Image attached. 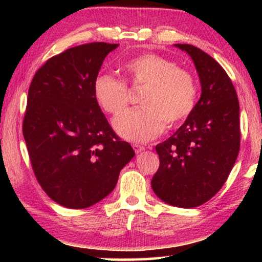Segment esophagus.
I'll return each instance as SVG.
<instances>
[{"instance_id": "1", "label": "esophagus", "mask_w": 262, "mask_h": 262, "mask_svg": "<svg viewBox=\"0 0 262 262\" xmlns=\"http://www.w3.org/2000/svg\"><path fill=\"white\" fill-rule=\"evenodd\" d=\"M132 148H134V150H135V152H136V154L141 152V151H143V150L145 149L144 146L141 145V144H137V143H135V144H132Z\"/></svg>"}]
</instances>
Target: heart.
Masks as SVG:
<instances>
[{"label":"heart","instance_id":"obj_1","mask_svg":"<svg viewBox=\"0 0 262 262\" xmlns=\"http://www.w3.org/2000/svg\"><path fill=\"white\" fill-rule=\"evenodd\" d=\"M127 80L144 84L141 94L143 107L128 111L114 120V128L121 137L148 142L163 131L166 123L175 126L193 112L196 102V85L192 75L177 67L171 60L155 53H144L123 66ZM98 105L105 112L117 117L128 103L125 82L99 75L93 83Z\"/></svg>","mask_w":262,"mask_h":262}]
</instances>
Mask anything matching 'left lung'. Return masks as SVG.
<instances>
[{
    "label": "left lung",
    "mask_w": 262,
    "mask_h": 262,
    "mask_svg": "<svg viewBox=\"0 0 262 262\" xmlns=\"http://www.w3.org/2000/svg\"><path fill=\"white\" fill-rule=\"evenodd\" d=\"M191 56L202 95L173 136L156 145L160 167L151 187L164 203L195 207L222 188L239 151V105L234 84L212 57L195 46L175 44Z\"/></svg>",
    "instance_id": "obj_1"
}]
</instances>
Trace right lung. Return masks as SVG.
Returning <instances> with one entry per match:
<instances>
[{
  "label": "right lung",
  "instance_id": "1",
  "mask_svg": "<svg viewBox=\"0 0 262 262\" xmlns=\"http://www.w3.org/2000/svg\"><path fill=\"white\" fill-rule=\"evenodd\" d=\"M118 44L89 42L50 58L28 89L23 132L35 178L53 202L85 209L110 194L135 156L112 130L93 83Z\"/></svg>",
  "mask_w": 262,
  "mask_h": 262
}]
</instances>
